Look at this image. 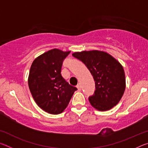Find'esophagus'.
<instances>
[{
    "label": "esophagus",
    "instance_id": "34e87169",
    "mask_svg": "<svg viewBox=\"0 0 148 148\" xmlns=\"http://www.w3.org/2000/svg\"><path fill=\"white\" fill-rule=\"evenodd\" d=\"M76 87L77 88V90H78L79 91H81V86H80V84H79L77 85V86H76Z\"/></svg>",
    "mask_w": 148,
    "mask_h": 148
}]
</instances>
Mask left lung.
<instances>
[{
  "mask_svg": "<svg viewBox=\"0 0 148 148\" xmlns=\"http://www.w3.org/2000/svg\"><path fill=\"white\" fill-rule=\"evenodd\" d=\"M72 56L83 62L93 77L96 89L89 97L91 106L99 111H106L116 106L126 86L121 63L111 55L98 50L75 52Z\"/></svg>",
  "mask_w": 148,
  "mask_h": 148,
  "instance_id": "1",
  "label": "left lung"
}]
</instances>
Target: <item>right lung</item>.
Masks as SVG:
<instances>
[{
	"mask_svg": "<svg viewBox=\"0 0 148 148\" xmlns=\"http://www.w3.org/2000/svg\"><path fill=\"white\" fill-rule=\"evenodd\" d=\"M70 53L57 48L49 50L36 57L30 69V91L37 105L49 114L62 113L77 90L61 74L63 60Z\"/></svg>",
	"mask_w": 148,
	"mask_h": 148,
	"instance_id": "add662e5",
	"label": "right lung"
}]
</instances>
